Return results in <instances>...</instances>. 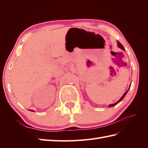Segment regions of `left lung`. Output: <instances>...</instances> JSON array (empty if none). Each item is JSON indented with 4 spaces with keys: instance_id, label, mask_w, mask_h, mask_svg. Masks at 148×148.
I'll return each mask as SVG.
<instances>
[{
    "instance_id": "left-lung-1",
    "label": "left lung",
    "mask_w": 148,
    "mask_h": 148,
    "mask_svg": "<svg viewBox=\"0 0 148 148\" xmlns=\"http://www.w3.org/2000/svg\"><path fill=\"white\" fill-rule=\"evenodd\" d=\"M117 43H118V45H118V47L119 48H120V49H123V51H125V48H124V47L123 46V45H121V44L120 42H119V41H117ZM130 87H129V88H128V90L127 91V92H125V93L123 94V96L121 97V99H119L118 102H116V103H112V104H110V105H109V108H111V107L114 106H116V104H117V103H118L119 102H121V100H122L123 99V98L125 97V96L126 95V94L127 93V92H128V90H129V89H130Z\"/></svg>"
}]
</instances>
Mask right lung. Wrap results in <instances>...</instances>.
<instances>
[{
  "instance_id": "1",
  "label": "right lung",
  "mask_w": 148,
  "mask_h": 148,
  "mask_svg": "<svg viewBox=\"0 0 148 148\" xmlns=\"http://www.w3.org/2000/svg\"><path fill=\"white\" fill-rule=\"evenodd\" d=\"M29 111H32V112H34V110H31V109H29Z\"/></svg>"
}]
</instances>
